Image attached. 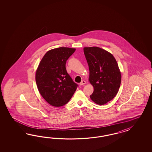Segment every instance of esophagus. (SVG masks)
Listing matches in <instances>:
<instances>
[{"mask_svg": "<svg viewBox=\"0 0 152 152\" xmlns=\"http://www.w3.org/2000/svg\"><path fill=\"white\" fill-rule=\"evenodd\" d=\"M86 83V81H84V80H83L82 81L81 83H80V85H81V86H82L83 85H85Z\"/></svg>", "mask_w": 152, "mask_h": 152, "instance_id": "obj_1", "label": "esophagus"}]
</instances>
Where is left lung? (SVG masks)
<instances>
[{"label": "left lung", "instance_id": "left-lung-1", "mask_svg": "<svg viewBox=\"0 0 152 152\" xmlns=\"http://www.w3.org/2000/svg\"><path fill=\"white\" fill-rule=\"evenodd\" d=\"M90 71L89 81L94 90L90 98L98 105L111 101L119 91L121 76L114 57L97 47H84Z\"/></svg>", "mask_w": 152, "mask_h": 152}]
</instances>
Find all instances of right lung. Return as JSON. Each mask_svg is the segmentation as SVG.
I'll list each match as a JSON object with an SVG mask.
<instances>
[{
  "mask_svg": "<svg viewBox=\"0 0 152 152\" xmlns=\"http://www.w3.org/2000/svg\"><path fill=\"white\" fill-rule=\"evenodd\" d=\"M75 48L59 47L48 51L36 73V82L42 96L49 104L64 106L73 96L78 85L67 72L66 63Z\"/></svg>",
  "mask_w": 152,
  "mask_h": 152,
  "instance_id": "obj_1",
  "label": "right lung"
}]
</instances>
